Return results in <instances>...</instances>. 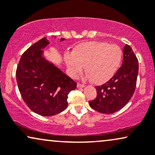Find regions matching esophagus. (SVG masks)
Returning a JSON list of instances; mask_svg holds the SVG:
<instances>
[{"instance_id":"obj_1","label":"esophagus","mask_w":155,"mask_h":155,"mask_svg":"<svg viewBox=\"0 0 155 155\" xmlns=\"http://www.w3.org/2000/svg\"><path fill=\"white\" fill-rule=\"evenodd\" d=\"M77 87H78V88H82V87H85V85H82V84H81V83H78Z\"/></svg>"}]
</instances>
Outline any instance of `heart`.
<instances>
[{
    "label": "heart",
    "instance_id": "obj_1",
    "mask_svg": "<svg viewBox=\"0 0 155 155\" xmlns=\"http://www.w3.org/2000/svg\"><path fill=\"white\" fill-rule=\"evenodd\" d=\"M122 59V51L117 45L93 41L78 45L73 54H66L65 62L72 76L80 73L85 66L88 79L101 85L117 72Z\"/></svg>",
    "mask_w": 155,
    "mask_h": 155
}]
</instances>
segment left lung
I'll list each match as a JSON object with an SVG mask.
<instances>
[{
    "mask_svg": "<svg viewBox=\"0 0 155 155\" xmlns=\"http://www.w3.org/2000/svg\"><path fill=\"white\" fill-rule=\"evenodd\" d=\"M138 60L131 47L123 48V61L113 77L96 87L97 97L89 102L90 106L103 114H112L124 107L135 90L138 75Z\"/></svg>",
    "mask_w": 155,
    "mask_h": 155,
    "instance_id": "obj_1",
    "label": "left lung"
}]
</instances>
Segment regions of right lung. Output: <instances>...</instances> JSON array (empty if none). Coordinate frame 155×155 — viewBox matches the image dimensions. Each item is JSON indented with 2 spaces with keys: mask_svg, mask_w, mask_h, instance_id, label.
Wrapping results in <instances>:
<instances>
[{
  "mask_svg": "<svg viewBox=\"0 0 155 155\" xmlns=\"http://www.w3.org/2000/svg\"><path fill=\"white\" fill-rule=\"evenodd\" d=\"M49 43L43 38L31 45L22 55L16 70L23 101L33 112L48 117L67 108L68 94L77 87L75 82L43 56V49Z\"/></svg>",
  "mask_w": 155,
  "mask_h": 155,
  "instance_id": "1",
  "label": "right lung"
}]
</instances>
